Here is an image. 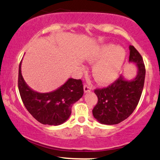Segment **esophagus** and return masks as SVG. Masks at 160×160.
<instances>
[{
	"label": "esophagus",
	"mask_w": 160,
	"mask_h": 160,
	"mask_svg": "<svg viewBox=\"0 0 160 160\" xmlns=\"http://www.w3.org/2000/svg\"><path fill=\"white\" fill-rule=\"evenodd\" d=\"M83 89H84V92H85V93H88V92H90L92 91V88L90 87L89 86H87V85H84Z\"/></svg>",
	"instance_id": "esophagus-1"
}]
</instances>
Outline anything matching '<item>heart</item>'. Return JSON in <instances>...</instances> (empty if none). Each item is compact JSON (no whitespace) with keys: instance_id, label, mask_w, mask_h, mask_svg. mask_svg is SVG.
<instances>
[{"instance_id":"heart-1","label":"heart","mask_w":160,"mask_h":160,"mask_svg":"<svg viewBox=\"0 0 160 160\" xmlns=\"http://www.w3.org/2000/svg\"><path fill=\"white\" fill-rule=\"evenodd\" d=\"M125 58L126 51L123 48L108 43L94 49L88 56V61L96 62L92 68L95 80L101 85H107L118 78Z\"/></svg>"}]
</instances>
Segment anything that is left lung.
<instances>
[{
    "instance_id": "obj_1",
    "label": "left lung",
    "mask_w": 160,
    "mask_h": 160,
    "mask_svg": "<svg viewBox=\"0 0 160 160\" xmlns=\"http://www.w3.org/2000/svg\"><path fill=\"white\" fill-rule=\"evenodd\" d=\"M129 62L136 64L137 74L132 80L123 75L107 88L95 89L98 103L92 110L94 118L102 124H119L135 110L141 98L145 78L143 59L133 46H129Z\"/></svg>"
}]
</instances>
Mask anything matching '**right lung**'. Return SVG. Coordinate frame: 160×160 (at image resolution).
I'll return each mask as SVG.
<instances>
[{
    "instance_id": "add662e5",
    "label": "right lung",
    "mask_w": 160,
    "mask_h": 160,
    "mask_svg": "<svg viewBox=\"0 0 160 160\" xmlns=\"http://www.w3.org/2000/svg\"><path fill=\"white\" fill-rule=\"evenodd\" d=\"M22 62L18 68V90L28 111L42 124L60 125L68 120L72 107L83 95L81 80L69 78L60 87L47 93L34 91L22 74Z\"/></svg>"
}]
</instances>
